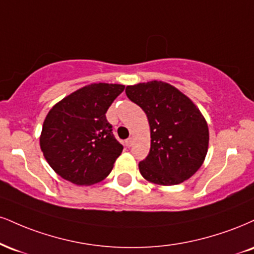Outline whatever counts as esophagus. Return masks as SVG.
<instances>
[{
    "label": "esophagus",
    "mask_w": 254,
    "mask_h": 254,
    "mask_svg": "<svg viewBox=\"0 0 254 254\" xmlns=\"http://www.w3.org/2000/svg\"><path fill=\"white\" fill-rule=\"evenodd\" d=\"M132 143H133V139L132 138H127V140H125V145H127V148H130V146L132 145Z\"/></svg>",
    "instance_id": "esophagus-1"
}]
</instances>
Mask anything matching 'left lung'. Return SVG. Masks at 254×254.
<instances>
[{
	"instance_id": "8db88e82",
	"label": "left lung",
	"mask_w": 254,
	"mask_h": 254,
	"mask_svg": "<svg viewBox=\"0 0 254 254\" xmlns=\"http://www.w3.org/2000/svg\"><path fill=\"white\" fill-rule=\"evenodd\" d=\"M125 93L142 108L150 125V151L138 164L142 176L161 186L180 185L193 176L209 142L208 125L196 105L163 81L127 86Z\"/></svg>"
}]
</instances>
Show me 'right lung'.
<instances>
[{
    "label": "right lung",
    "instance_id": "right-lung-1",
    "mask_svg": "<svg viewBox=\"0 0 254 254\" xmlns=\"http://www.w3.org/2000/svg\"><path fill=\"white\" fill-rule=\"evenodd\" d=\"M124 87L105 82L87 85L50 110L40 146L58 175L74 185L90 186L111 173L123 145L115 138L105 114Z\"/></svg>",
    "mask_w": 254,
    "mask_h": 254
}]
</instances>
